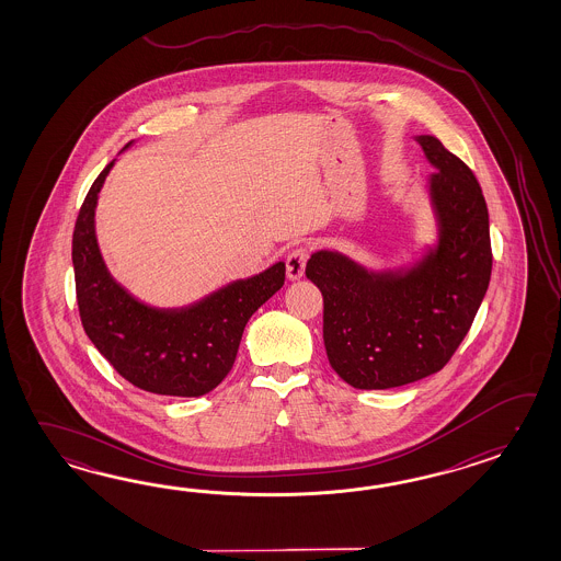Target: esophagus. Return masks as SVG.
<instances>
[{
  "label": "esophagus",
  "instance_id": "esophagus-1",
  "mask_svg": "<svg viewBox=\"0 0 561 561\" xmlns=\"http://www.w3.org/2000/svg\"><path fill=\"white\" fill-rule=\"evenodd\" d=\"M307 259H309V251L298 247L293 252H288L286 256V276L290 280H297L300 276L305 275V266H307Z\"/></svg>",
  "mask_w": 561,
  "mask_h": 561
}]
</instances>
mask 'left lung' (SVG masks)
I'll list each match as a JSON object with an SVG mask.
<instances>
[{"label":"left lung","mask_w":561,"mask_h":561,"mask_svg":"<svg viewBox=\"0 0 561 561\" xmlns=\"http://www.w3.org/2000/svg\"><path fill=\"white\" fill-rule=\"evenodd\" d=\"M437 240L415 263L373 271L339 251H317L307 278L321 288L331 367L355 389L425 379L454 357L491 278L488 204L473 172L435 136H415Z\"/></svg>","instance_id":"1"}]
</instances>
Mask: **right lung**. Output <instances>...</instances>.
Listing matches in <instances>:
<instances>
[{
	"label": "right lung",
	"mask_w": 561,
	"mask_h": 561,
	"mask_svg": "<svg viewBox=\"0 0 561 561\" xmlns=\"http://www.w3.org/2000/svg\"><path fill=\"white\" fill-rule=\"evenodd\" d=\"M114 162L94 180L73 228L76 297L85 334L138 389L170 397L210 393L232 369L249 319L285 285V263L182 309L146 305L110 275L95 239L98 194Z\"/></svg>",
	"instance_id": "obj_1"
}]
</instances>
